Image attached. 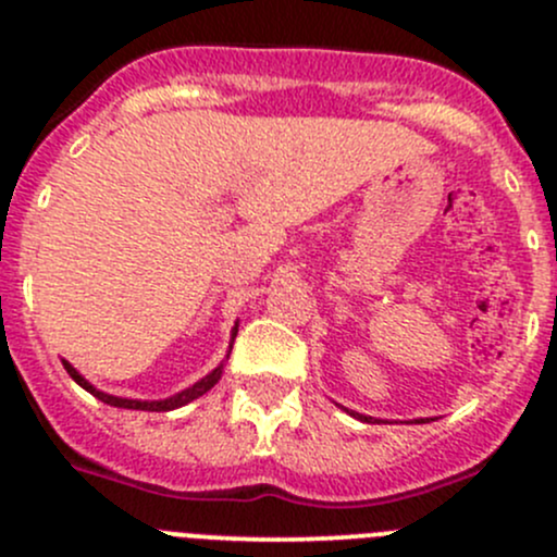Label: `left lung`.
Returning a JSON list of instances; mask_svg holds the SVG:
<instances>
[{
	"mask_svg": "<svg viewBox=\"0 0 557 557\" xmlns=\"http://www.w3.org/2000/svg\"><path fill=\"white\" fill-rule=\"evenodd\" d=\"M358 418H361V420H372V418H367V414H358Z\"/></svg>",
	"mask_w": 557,
	"mask_h": 557,
	"instance_id": "obj_1",
	"label": "left lung"
}]
</instances>
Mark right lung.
Returning a JSON list of instances; mask_svg holds the SVG:
<instances>
[{
    "instance_id": "right-lung-1",
    "label": "right lung",
    "mask_w": 557,
    "mask_h": 557,
    "mask_svg": "<svg viewBox=\"0 0 557 557\" xmlns=\"http://www.w3.org/2000/svg\"><path fill=\"white\" fill-rule=\"evenodd\" d=\"M232 339H237V329H234ZM64 369H66V374H70V377L75 380L77 385H81V387H86L88 393H94V396H97L99 401L110 404V407H121V409H145V412H170V409H177V407H183V404L194 401V398L205 396V393L210 391V387L215 385L218 380H221V372H223V367H218L215 372H210V374H207L205 380H199V383H196V385L185 387V391H183V393H177V396H172V398H164V401H134V398H117V396H107V393L97 391V387H94L91 383H86V380H83L81 374H77L75 369H72L70 363H66V361H64Z\"/></svg>"
}]
</instances>
